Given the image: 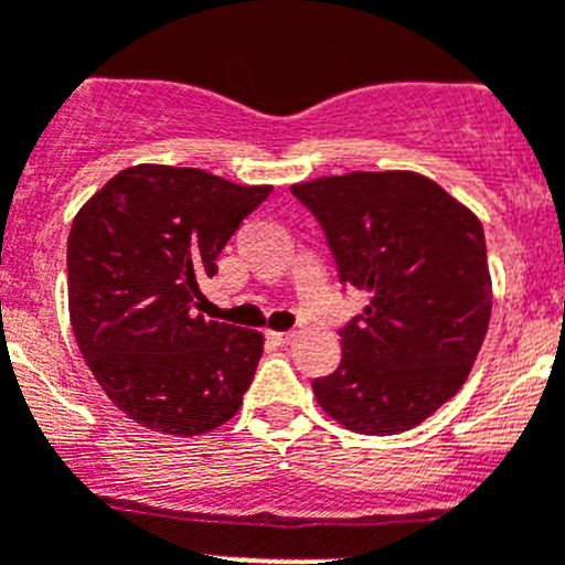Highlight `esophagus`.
Returning a JSON list of instances; mask_svg holds the SVG:
<instances>
[{"instance_id":"34e87169","label":"esophagus","mask_w":565,"mask_h":565,"mask_svg":"<svg viewBox=\"0 0 565 565\" xmlns=\"http://www.w3.org/2000/svg\"><path fill=\"white\" fill-rule=\"evenodd\" d=\"M267 339L276 344H289L295 339V331H267Z\"/></svg>"}]
</instances>
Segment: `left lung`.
<instances>
[{
  "instance_id": "1",
  "label": "left lung",
  "mask_w": 565,
  "mask_h": 565,
  "mask_svg": "<svg viewBox=\"0 0 565 565\" xmlns=\"http://www.w3.org/2000/svg\"><path fill=\"white\" fill-rule=\"evenodd\" d=\"M326 232L339 281L370 292L342 328V361L311 383L348 430L416 428L467 383L491 320L478 215L414 171H353L292 184Z\"/></svg>"
}]
</instances>
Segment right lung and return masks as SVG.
I'll return each instance as SVG.
<instances>
[{
    "mask_svg": "<svg viewBox=\"0 0 565 565\" xmlns=\"http://www.w3.org/2000/svg\"><path fill=\"white\" fill-rule=\"evenodd\" d=\"M273 188L201 168L135 166L71 223L68 315L82 359L129 419L168 436L221 428L243 405L265 337L206 320L199 281Z\"/></svg>",
    "mask_w": 565,
    "mask_h": 565,
    "instance_id": "right-lung-1",
    "label": "right lung"
}]
</instances>
